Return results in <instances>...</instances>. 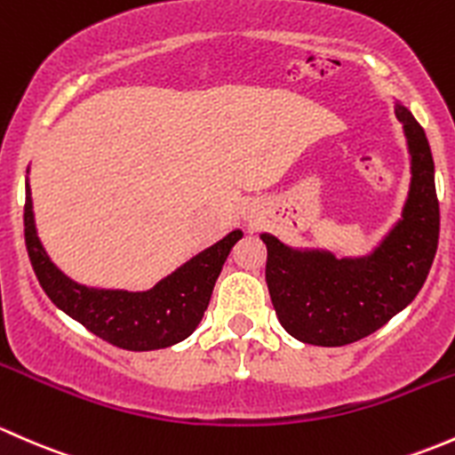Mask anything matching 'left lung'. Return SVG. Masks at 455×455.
Instances as JSON below:
<instances>
[{"mask_svg":"<svg viewBox=\"0 0 455 455\" xmlns=\"http://www.w3.org/2000/svg\"><path fill=\"white\" fill-rule=\"evenodd\" d=\"M411 153V190L403 221L370 259L299 254L262 234L265 278L284 331L304 344L346 346L379 331L423 289L438 250L440 205L423 126L396 107Z\"/></svg>","mask_w":455,"mask_h":455,"instance_id":"8db88e82","label":"left lung"}]
</instances>
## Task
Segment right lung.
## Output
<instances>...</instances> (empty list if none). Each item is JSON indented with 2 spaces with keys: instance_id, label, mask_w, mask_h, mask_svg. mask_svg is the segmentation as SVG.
Instances as JSON below:
<instances>
[{
  "instance_id": "obj_1",
  "label": "right lung",
  "mask_w": 455,
  "mask_h": 455,
  "mask_svg": "<svg viewBox=\"0 0 455 455\" xmlns=\"http://www.w3.org/2000/svg\"><path fill=\"white\" fill-rule=\"evenodd\" d=\"M23 228L32 269L48 298L93 335L124 350H157L186 339L199 326L223 262L243 236L241 229H234L151 291L131 293L81 287L56 269L36 236L28 186Z\"/></svg>"
}]
</instances>
